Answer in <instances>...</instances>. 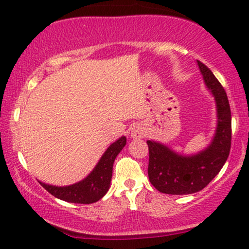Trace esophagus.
Segmentation results:
<instances>
[{
    "label": "esophagus",
    "mask_w": 249,
    "mask_h": 249,
    "mask_svg": "<svg viewBox=\"0 0 249 249\" xmlns=\"http://www.w3.org/2000/svg\"><path fill=\"white\" fill-rule=\"evenodd\" d=\"M131 136L134 138H141V137H142V132L139 130V129H134V130H132Z\"/></svg>",
    "instance_id": "34e87169"
}]
</instances>
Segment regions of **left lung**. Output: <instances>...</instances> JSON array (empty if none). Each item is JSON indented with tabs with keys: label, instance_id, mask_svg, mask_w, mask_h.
Segmentation results:
<instances>
[{
	"label": "left lung",
	"instance_id": "left-lung-1",
	"mask_svg": "<svg viewBox=\"0 0 249 249\" xmlns=\"http://www.w3.org/2000/svg\"><path fill=\"white\" fill-rule=\"evenodd\" d=\"M217 107V128L212 144L193 156L176 154L166 146L147 141L148 178L159 192L169 195L197 193L212 181L226 163L231 147V111L226 90L205 64L197 61Z\"/></svg>",
	"mask_w": 249,
	"mask_h": 249
}]
</instances>
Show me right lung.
<instances>
[{"mask_svg": "<svg viewBox=\"0 0 249 249\" xmlns=\"http://www.w3.org/2000/svg\"><path fill=\"white\" fill-rule=\"evenodd\" d=\"M127 138L121 137L107 149L98 164L87 178L74 185L56 187L39 182L51 195L69 203L91 204L100 200L110 187L113 162L121 149L124 147Z\"/></svg>", "mask_w": 249, "mask_h": 249, "instance_id": "right-lung-1", "label": "right lung"}]
</instances>
